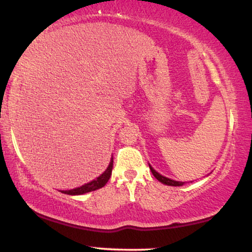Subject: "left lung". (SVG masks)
I'll return each mask as SVG.
<instances>
[{
	"label": "left lung",
	"instance_id": "left-lung-1",
	"mask_svg": "<svg viewBox=\"0 0 252 252\" xmlns=\"http://www.w3.org/2000/svg\"><path fill=\"white\" fill-rule=\"evenodd\" d=\"M149 168H150V171H152V173H153V175L155 176V178L158 180L159 182H162V183H164V185H166V186H172V187H181V186H183L185 185L186 182H180V181H174V180H171V179H168V178H165V176H163V175H160L159 173H157V172L154 170V168L150 166L149 165Z\"/></svg>",
	"mask_w": 252,
	"mask_h": 252
}]
</instances>
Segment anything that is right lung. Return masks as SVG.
<instances>
[{"instance_id":"obj_1","label":"right lung","mask_w":252,"mask_h":252,"mask_svg":"<svg viewBox=\"0 0 252 252\" xmlns=\"http://www.w3.org/2000/svg\"><path fill=\"white\" fill-rule=\"evenodd\" d=\"M112 168H113V157H112L110 165H108L106 171H105L102 175L98 176L96 180H94V181L87 183V185H84L80 188H76V189H72V190L61 191V192L65 194H71V196H76V194H84V193L90 192V191L100 189V188H103L105 185H106L108 180H110L111 174H112Z\"/></svg>"}]
</instances>
